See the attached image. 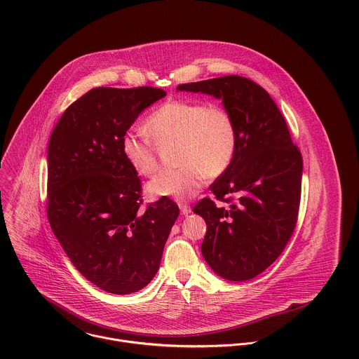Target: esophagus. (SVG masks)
Listing matches in <instances>:
<instances>
[{"label": "esophagus", "mask_w": 359, "mask_h": 359, "mask_svg": "<svg viewBox=\"0 0 359 359\" xmlns=\"http://www.w3.org/2000/svg\"><path fill=\"white\" fill-rule=\"evenodd\" d=\"M180 210H181V214H184V215H188L192 211L191 205H187V203H180Z\"/></svg>", "instance_id": "1"}]
</instances>
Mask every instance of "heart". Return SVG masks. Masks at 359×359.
Instances as JSON below:
<instances>
[{
    "label": "heart",
    "mask_w": 359,
    "mask_h": 359,
    "mask_svg": "<svg viewBox=\"0 0 359 359\" xmlns=\"http://www.w3.org/2000/svg\"><path fill=\"white\" fill-rule=\"evenodd\" d=\"M149 134L157 141H177V168H163L148 182L154 198L187 201L203 187L205 177L224 174L238 149V133L232 114L221 104L170 100L161 103L147 120ZM121 154L130 167L151 175L157 165L152 141L138 133H126Z\"/></svg>",
    "instance_id": "1"
}]
</instances>
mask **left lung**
I'll list each match as a JSON object with an SVG mask.
<instances>
[{
  "instance_id": "8db88e82",
  "label": "left lung",
  "mask_w": 359,
  "mask_h": 359,
  "mask_svg": "<svg viewBox=\"0 0 359 359\" xmlns=\"http://www.w3.org/2000/svg\"><path fill=\"white\" fill-rule=\"evenodd\" d=\"M180 91L222 100L235 120L238 149L212 184L218 202L194 207L207 225L202 255L224 279L242 282L265 271L285 250L299 217L303 157L269 94L241 76L180 84Z\"/></svg>"
}]
</instances>
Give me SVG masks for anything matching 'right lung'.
I'll list each match as a JSON object with an SVG mask.
<instances>
[{"mask_svg": "<svg viewBox=\"0 0 359 359\" xmlns=\"http://www.w3.org/2000/svg\"><path fill=\"white\" fill-rule=\"evenodd\" d=\"M165 97L154 87H98L72 103L48 145L47 215L76 269L113 294L154 279L180 208L161 198L145 210L138 174L120 141L148 106Z\"/></svg>", "mask_w": 359, "mask_h": 359, "instance_id": "add662e5", "label": "right lung"}]
</instances>
